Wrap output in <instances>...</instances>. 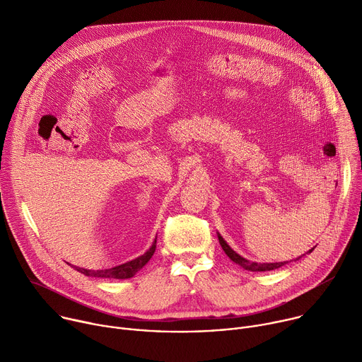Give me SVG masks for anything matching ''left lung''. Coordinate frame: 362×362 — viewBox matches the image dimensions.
Instances as JSON below:
<instances>
[{"label": "left lung", "instance_id": "left-lung-1", "mask_svg": "<svg viewBox=\"0 0 362 362\" xmlns=\"http://www.w3.org/2000/svg\"><path fill=\"white\" fill-rule=\"evenodd\" d=\"M218 239H219V243H221L222 249L225 250V253L230 257V259H232L235 264L240 265L242 268H245V269H247V271H252V272L274 271V269H278V268H281V267H284V265L288 264V261H286V262H276V264H257V262H250V261L245 259V257H242L240 255H238V253L226 243V240H225L219 233H218ZM313 249H314V247H313ZM313 249L309 250V253L313 252Z\"/></svg>", "mask_w": 362, "mask_h": 362}]
</instances>
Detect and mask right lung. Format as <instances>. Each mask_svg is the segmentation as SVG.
<instances>
[{"mask_svg":"<svg viewBox=\"0 0 362 362\" xmlns=\"http://www.w3.org/2000/svg\"><path fill=\"white\" fill-rule=\"evenodd\" d=\"M156 239H154V242L151 243L148 250H146L141 256H139V257H136V259L129 261L123 265H119V267H115L110 269H98V271H91V269H84V268H77V267H76V269L78 272L84 274L86 276H94V278H110V279L132 278L150 261V257L153 256L154 250H156Z\"/></svg>","mask_w":362,"mask_h":362,"instance_id":"right-lung-1","label":"right lung"}]
</instances>
